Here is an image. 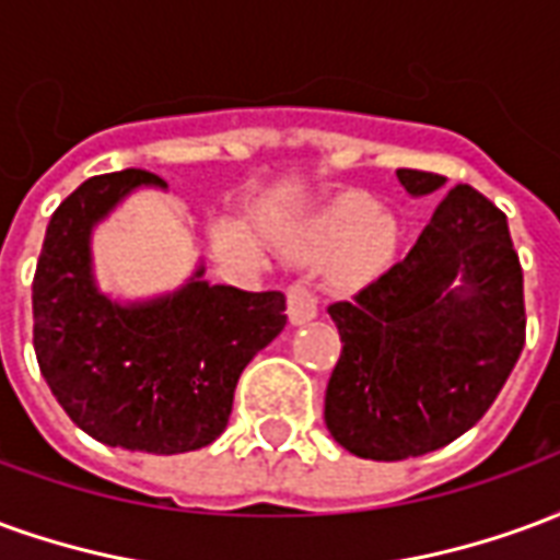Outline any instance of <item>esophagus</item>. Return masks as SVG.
Masks as SVG:
<instances>
[{
	"instance_id": "34e87169",
	"label": "esophagus",
	"mask_w": 560,
	"mask_h": 560,
	"mask_svg": "<svg viewBox=\"0 0 560 560\" xmlns=\"http://www.w3.org/2000/svg\"><path fill=\"white\" fill-rule=\"evenodd\" d=\"M288 315H291L293 324H305V320H312L320 312V296L312 284H305V281H291L288 284Z\"/></svg>"
}]
</instances>
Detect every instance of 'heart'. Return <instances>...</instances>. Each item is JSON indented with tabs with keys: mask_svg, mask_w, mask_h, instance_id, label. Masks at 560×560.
<instances>
[{
	"mask_svg": "<svg viewBox=\"0 0 560 560\" xmlns=\"http://www.w3.org/2000/svg\"><path fill=\"white\" fill-rule=\"evenodd\" d=\"M332 276L339 281H363L387 267L396 248V224L384 215H372V200L348 195L312 224L305 252L320 255L336 248Z\"/></svg>",
	"mask_w": 560,
	"mask_h": 560,
	"instance_id": "b5f03b06",
	"label": "heart"
}]
</instances>
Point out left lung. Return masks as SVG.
Returning a JSON list of instances; mask_svg holds the SVG:
<instances>
[{
  "label": "left lung",
  "instance_id": "1",
  "mask_svg": "<svg viewBox=\"0 0 560 560\" xmlns=\"http://www.w3.org/2000/svg\"><path fill=\"white\" fill-rule=\"evenodd\" d=\"M396 176L411 195L446 183L411 167ZM456 278L463 288L450 292ZM327 312L341 336L324 399L329 434L375 462L441 450L482 420L525 348L522 264L506 215L456 185L411 255Z\"/></svg>",
  "mask_w": 560,
  "mask_h": 560
}]
</instances>
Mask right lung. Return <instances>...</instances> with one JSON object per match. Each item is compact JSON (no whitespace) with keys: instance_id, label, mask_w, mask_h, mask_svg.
Here are the masks:
<instances>
[{"instance_id":"right-lung-1","label":"right lung","mask_w":560,"mask_h":560,"mask_svg":"<svg viewBox=\"0 0 560 560\" xmlns=\"http://www.w3.org/2000/svg\"><path fill=\"white\" fill-rule=\"evenodd\" d=\"M149 171L92 176L56 207L32 279V345L62 411L95 441L140 453L212 444L231 417L233 389L288 315L279 291L248 293L191 279L147 305L95 291L90 231Z\"/></svg>"}]
</instances>
